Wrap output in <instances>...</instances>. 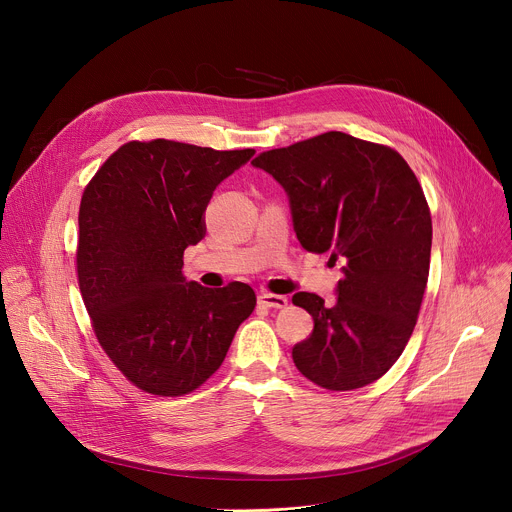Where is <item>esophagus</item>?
I'll return each mask as SVG.
<instances>
[{
	"instance_id": "obj_1",
	"label": "esophagus",
	"mask_w": 512,
	"mask_h": 512,
	"mask_svg": "<svg viewBox=\"0 0 512 512\" xmlns=\"http://www.w3.org/2000/svg\"><path fill=\"white\" fill-rule=\"evenodd\" d=\"M259 304H263L265 308L281 310V308L287 306V298L285 296H277V294H269V291H261V294H259Z\"/></svg>"
}]
</instances>
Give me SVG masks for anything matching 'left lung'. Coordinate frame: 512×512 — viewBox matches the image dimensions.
Wrapping results in <instances>:
<instances>
[{
  "mask_svg": "<svg viewBox=\"0 0 512 512\" xmlns=\"http://www.w3.org/2000/svg\"><path fill=\"white\" fill-rule=\"evenodd\" d=\"M251 164L285 188L300 245L344 265L334 306L308 291L291 298L314 318L291 348L298 371L328 391L375 383L405 350L429 277L431 214L417 176L389 145L342 131Z\"/></svg>",
  "mask_w": 512,
  "mask_h": 512,
  "instance_id": "8db88e82",
  "label": "left lung"
}]
</instances>
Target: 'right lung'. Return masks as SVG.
<instances>
[{
  "label": "right lung",
  "instance_id": "right-lung-1",
  "mask_svg": "<svg viewBox=\"0 0 512 512\" xmlns=\"http://www.w3.org/2000/svg\"><path fill=\"white\" fill-rule=\"evenodd\" d=\"M255 150L218 152L172 139L127 141L85 186L77 277L93 332L137 389L188 395L221 367L255 310L241 281L208 289L182 275L214 188Z\"/></svg>",
  "mask_w": 512,
  "mask_h": 512
}]
</instances>
